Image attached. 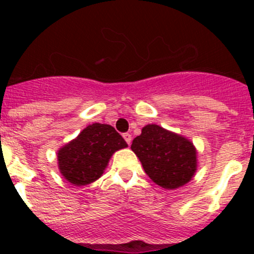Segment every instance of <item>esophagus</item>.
<instances>
[{
  "label": "esophagus",
  "instance_id": "esophagus-1",
  "mask_svg": "<svg viewBox=\"0 0 254 254\" xmlns=\"http://www.w3.org/2000/svg\"><path fill=\"white\" fill-rule=\"evenodd\" d=\"M123 137H124V139H125V141L127 142V145H130V143H131V140H132V137H131V135L129 134V132H125V134L123 135Z\"/></svg>",
  "mask_w": 254,
  "mask_h": 254
}]
</instances>
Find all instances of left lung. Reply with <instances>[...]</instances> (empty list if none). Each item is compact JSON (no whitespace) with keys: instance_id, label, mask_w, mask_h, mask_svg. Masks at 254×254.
Masks as SVG:
<instances>
[{"instance_id":"obj_1","label":"left lung","mask_w":254,"mask_h":254,"mask_svg":"<svg viewBox=\"0 0 254 254\" xmlns=\"http://www.w3.org/2000/svg\"><path fill=\"white\" fill-rule=\"evenodd\" d=\"M131 150L141 161L146 175L162 188L182 187L195 173L193 143L156 124L142 127L141 135L132 140Z\"/></svg>"}]
</instances>
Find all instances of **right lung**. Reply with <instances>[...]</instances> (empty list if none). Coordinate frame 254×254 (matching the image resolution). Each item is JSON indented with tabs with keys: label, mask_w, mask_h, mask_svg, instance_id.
Wrapping results in <instances>:
<instances>
[{
	"label": "right lung",
	"mask_w": 254,
	"mask_h": 254,
	"mask_svg": "<svg viewBox=\"0 0 254 254\" xmlns=\"http://www.w3.org/2000/svg\"><path fill=\"white\" fill-rule=\"evenodd\" d=\"M127 146V143L114 127L94 123L59 150V168L70 183L86 186L103 175L115 151Z\"/></svg>",
	"instance_id": "1"
}]
</instances>
